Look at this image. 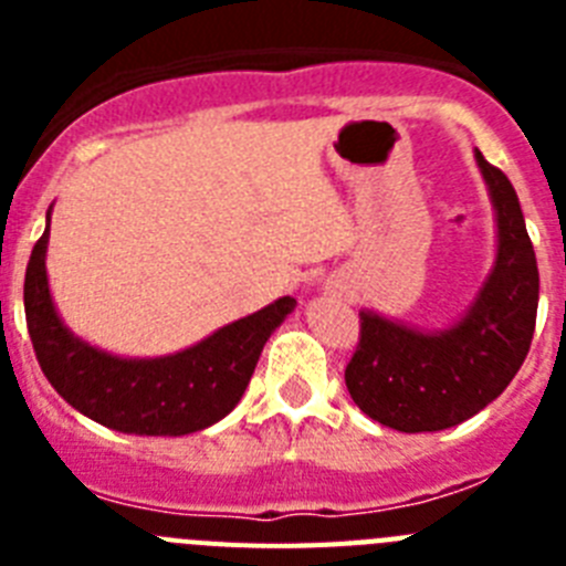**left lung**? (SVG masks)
Listing matches in <instances>:
<instances>
[{"instance_id":"1","label":"left lung","mask_w":566,"mask_h":566,"mask_svg":"<svg viewBox=\"0 0 566 566\" xmlns=\"http://www.w3.org/2000/svg\"><path fill=\"white\" fill-rule=\"evenodd\" d=\"M496 207L499 254L468 317L422 334L359 314V343L345 385L359 411L394 431H444L490 405L510 385L536 332L538 266L516 189L476 153Z\"/></svg>"}]
</instances>
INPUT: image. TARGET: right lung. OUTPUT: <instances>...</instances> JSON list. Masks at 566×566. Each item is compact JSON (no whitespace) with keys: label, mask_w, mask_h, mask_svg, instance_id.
I'll use <instances>...</instances> for the list:
<instances>
[{"label":"right lung","mask_w":566,"mask_h":566,"mask_svg":"<svg viewBox=\"0 0 566 566\" xmlns=\"http://www.w3.org/2000/svg\"><path fill=\"white\" fill-rule=\"evenodd\" d=\"M44 249L48 229L24 272V319L42 374L78 413L122 433L184 437L227 417L247 391L269 334L297 303L274 300L172 357L118 359L62 326L48 292Z\"/></svg>","instance_id":"right-lung-1"}]
</instances>
